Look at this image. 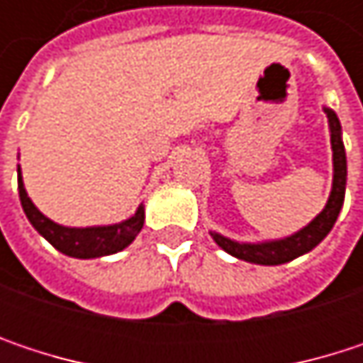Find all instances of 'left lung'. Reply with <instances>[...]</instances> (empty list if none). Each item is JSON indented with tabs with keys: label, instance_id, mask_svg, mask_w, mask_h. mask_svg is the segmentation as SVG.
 Wrapping results in <instances>:
<instances>
[{
	"label": "left lung",
	"instance_id": "left-lung-1",
	"mask_svg": "<svg viewBox=\"0 0 363 363\" xmlns=\"http://www.w3.org/2000/svg\"><path fill=\"white\" fill-rule=\"evenodd\" d=\"M328 123H330V143H332V160H334V181L332 193L328 199L326 208L298 233L277 240V242H264V244H238L233 240H227L218 233H212L214 242L225 250L242 260L256 262V264H284L288 260H294L296 256L313 250L334 227L338 212L345 201V184H347V157H345V145L340 138V121L334 111L326 109Z\"/></svg>",
	"mask_w": 363,
	"mask_h": 363
}]
</instances>
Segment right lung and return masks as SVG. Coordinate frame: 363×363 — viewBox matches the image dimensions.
Returning a JSON list of instances; mask_svg holds the SVG:
<instances>
[{
    "label": "right lung",
    "mask_w": 363,
    "mask_h": 363,
    "mask_svg": "<svg viewBox=\"0 0 363 363\" xmlns=\"http://www.w3.org/2000/svg\"><path fill=\"white\" fill-rule=\"evenodd\" d=\"M18 195H21V203L29 223L39 231V235H43L58 252L75 256V258H99V256L123 250L125 246L134 242V238L140 233L143 223H145V208L140 206L132 218L119 225L88 227V229H71V227L56 225L50 218H45L29 199L25 184H23L21 168H18Z\"/></svg>",
    "instance_id": "right-lung-1"
}]
</instances>
